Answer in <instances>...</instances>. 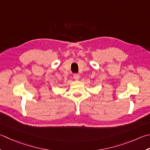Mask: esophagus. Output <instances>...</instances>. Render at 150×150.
<instances>
[{
	"instance_id": "34e87169",
	"label": "esophagus",
	"mask_w": 150,
	"mask_h": 150,
	"mask_svg": "<svg viewBox=\"0 0 150 150\" xmlns=\"http://www.w3.org/2000/svg\"><path fill=\"white\" fill-rule=\"evenodd\" d=\"M73 78H74L75 80L78 81L79 79V75L78 74H74L73 75Z\"/></svg>"
}]
</instances>
